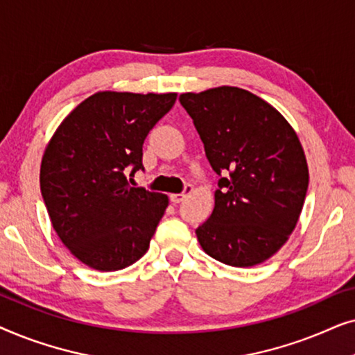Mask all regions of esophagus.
<instances>
[{
  "instance_id": "1",
  "label": "esophagus",
  "mask_w": 355,
  "mask_h": 355,
  "mask_svg": "<svg viewBox=\"0 0 355 355\" xmlns=\"http://www.w3.org/2000/svg\"><path fill=\"white\" fill-rule=\"evenodd\" d=\"M192 191H193L192 186H186V189H184L182 193H171V196H169V198H171L173 203H181L187 196H191Z\"/></svg>"
}]
</instances>
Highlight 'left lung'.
I'll list each match as a JSON object with an SVG mask.
<instances>
[{
  "mask_svg": "<svg viewBox=\"0 0 355 355\" xmlns=\"http://www.w3.org/2000/svg\"><path fill=\"white\" fill-rule=\"evenodd\" d=\"M179 101L223 176L210 218L196 230L202 249L239 268L268 260L289 239L307 193L297 134L275 106L239 87L187 92Z\"/></svg>",
  "mask_w": 355,
  "mask_h": 355,
  "instance_id": "obj_1",
  "label": "left lung"
}]
</instances>
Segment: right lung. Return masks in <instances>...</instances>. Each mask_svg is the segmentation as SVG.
I'll use <instances>...</instances> for the list:
<instances>
[{
  "mask_svg": "<svg viewBox=\"0 0 355 355\" xmlns=\"http://www.w3.org/2000/svg\"><path fill=\"white\" fill-rule=\"evenodd\" d=\"M178 94L96 92L62 119L48 142L40 189L62 244L82 263L118 271L148 250L168 196L130 187L142 145Z\"/></svg>",
  "mask_w": 355,
  "mask_h": 355,
  "instance_id": "right-lung-1",
  "label": "right lung"
}]
</instances>
